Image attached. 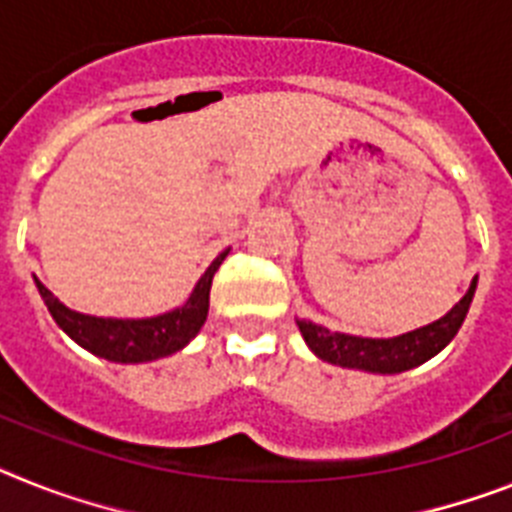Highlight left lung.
Masks as SVG:
<instances>
[{
  "mask_svg": "<svg viewBox=\"0 0 512 512\" xmlns=\"http://www.w3.org/2000/svg\"><path fill=\"white\" fill-rule=\"evenodd\" d=\"M476 281H479V276L471 281L468 291L461 296V302H455L453 309L445 312L440 320L429 322L424 328L409 330L403 336H349V333H338V330L333 333L317 322L299 320V317H296V325H299V333H302L309 351L322 362L346 369H362V372H372V375H398V372H409V369L429 362L432 356L440 354L453 341L463 320H466L468 307L474 302Z\"/></svg>",
  "mask_w": 512,
  "mask_h": 512,
  "instance_id": "1",
  "label": "left lung"
}]
</instances>
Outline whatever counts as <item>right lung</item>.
<instances>
[{"mask_svg":"<svg viewBox=\"0 0 512 512\" xmlns=\"http://www.w3.org/2000/svg\"><path fill=\"white\" fill-rule=\"evenodd\" d=\"M231 249H223L221 255L210 263L200 281L195 283L190 299L182 307L169 309L156 317H96L83 315L75 309L64 307L57 296L46 289L36 278V289L49 307L51 317L59 328L90 354L109 359L117 364H145L156 362L163 356L182 351L208 320L210 307V283L216 270L226 260Z\"/></svg>","mask_w":512,"mask_h":512,"instance_id":"obj_1","label":"right lung"}]
</instances>
